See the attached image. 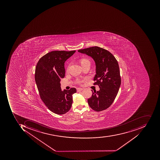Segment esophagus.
Here are the masks:
<instances>
[{
	"label": "esophagus",
	"mask_w": 160,
	"mask_h": 160,
	"mask_svg": "<svg viewBox=\"0 0 160 160\" xmlns=\"http://www.w3.org/2000/svg\"><path fill=\"white\" fill-rule=\"evenodd\" d=\"M82 90H83V88H77V92H80V91H82Z\"/></svg>",
	"instance_id": "34e87169"
}]
</instances>
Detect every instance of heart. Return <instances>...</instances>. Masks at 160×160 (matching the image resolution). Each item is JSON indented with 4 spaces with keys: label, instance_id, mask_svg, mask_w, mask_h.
Segmentation results:
<instances>
[{
    "label": "heart",
    "instance_id": "heart-1",
    "mask_svg": "<svg viewBox=\"0 0 160 160\" xmlns=\"http://www.w3.org/2000/svg\"><path fill=\"white\" fill-rule=\"evenodd\" d=\"M80 62L81 65L82 67L86 65V64L88 63H90V62L88 60V59L86 58H82L80 61Z\"/></svg>",
    "mask_w": 160,
    "mask_h": 160
}]
</instances>
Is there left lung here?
Returning <instances> with one entry per match:
<instances>
[{
	"instance_id": "8db88e82",
	"label": "left lung",
	"mask_w": 160,
	"mask_h": 160,
	"mask_svg": "<svg viewBox=\"0 0 160 160\" xmlns=\"http://www.w3.org/2000/svg\"><path fill=\"white\" fill-rule=\"evenodd\" d=\"M91 57L96 64L94 85H98L99 91L92 92L88 99L91 109L96 112L106 110L112 104L119 91L121 83L119 64L111 52L97 46L78 50Z\"/></svg>"
}]
</instances>
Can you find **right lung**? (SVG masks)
<instances>
[{
    "instance_id": "obj_1",
    "label": "right lung",
    "mask_w": 160,
    "mask_h": 160,
    "mask_svg": "<svg viewBox=\"0 0 160 160\" xmlns=\"http://www.w3.org/2000/svg\"><path fill=\"white\" fill-rule=\"evenodd\" d=\"M73 51H52L41 57L35 70V81L40 96L48 109L56 114L66 113L71 108L75 88L62 91L61 79L65 76L64 63Z\"/></svg>"
}]
</instances>
